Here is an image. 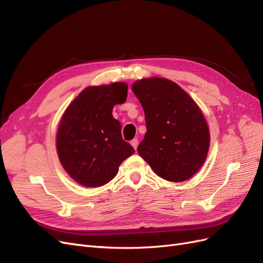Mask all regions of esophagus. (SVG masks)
Listing matches in <instances>:
<instances>
[{
  "label": "esophagus",
  "instance_id": "1",
  "mask_svg": "<svg viewBox=\"0 0 263 263\" xmlns=\"http://www.w3.org/2000/svg\"><path fill=\"white\" fill-rule=\"evenodd\" d=\"M138 144H139V140H138V139H133V140L131 141V145L133 146L134 149L138 148Z\"/></svg>",
  "mask_w": 263,
  "mask_h": 263
}]
</instances>
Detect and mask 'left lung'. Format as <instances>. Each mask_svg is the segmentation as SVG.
I'll return each instance as SVG.
<instances>
[{"label":"left lung","instance_id":"8db88e82","mask_svg":"<svg viewBox=\"0 0 263 263\" xmlns=\"http://www.w3.org/2000/svg\"><path fill=\"white\" fill-rule=\"evenodd\" d=\"M145 115L146 133L140 156L165 180L189 179L204 164L210 146L209 126L194 100L176 83L143 79L132 85Z\"/></svg>","mask_w":263,"mask_h":263}]
</instances>
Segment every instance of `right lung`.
Instances as JSON below:
<instances>
[{
	"instance_id": "add662e5",
	"label": "right lung",
	"mask_w": 263,
	"mask_h": 263,
	"mask_svg": "<svg viewBox=\"0 0 263 263\" xmlns=\"http://www.w3.org/2000/svg\"><path fill=\"white\" fill-rule=\"evenodd\" d=\"M126 96L128 85L122 82L89 86L66 108L58 129L57 151L66 173L80 184H106L134 153L112 117L114 106L123 104Z\"/></svg>"
}]
</instances>
